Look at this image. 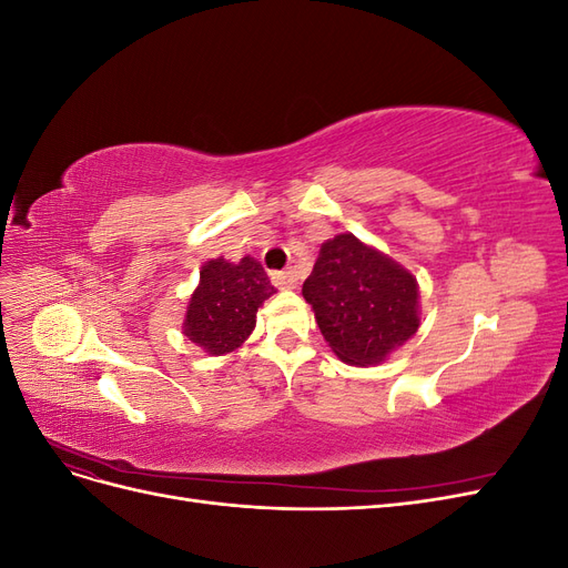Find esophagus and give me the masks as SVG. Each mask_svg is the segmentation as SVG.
Masks as SVG:
<instances>
[{
	"label": "esophagus",
	"instance_id": "1",
	"mask_svg": "<svg viewBox=\"0 0 568 568\" xmlns=\"http://www.w3.org/2000/svg\"><path fill=\"white\" fill-rule=\"evenodd\" d=\"M272 282H274V286H280V288H296L298 272L294 267L282 270V272H272Z\"/></svg>",
	"mask_w": 568,
	"mask_h": 568
}]
</instances>
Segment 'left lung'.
Listing matches in <instances>:
<instances>
[{
  "label": "left lung",
  "mask_w": 568,
  "mask_h": 568,
  "mask_svg": "<svg viewBox=\"0 0 568 568\" xmlns=\"http://www.w3.org/2000/svg\"><path fill=\"white\" fill-rule=\"evenodd\" d=\"M303 298L332 351L355 367L384 363L419 329L417 280L353 234L322 244Z\"/></svg>",
  "instance_id": "1"
}]
</instances>
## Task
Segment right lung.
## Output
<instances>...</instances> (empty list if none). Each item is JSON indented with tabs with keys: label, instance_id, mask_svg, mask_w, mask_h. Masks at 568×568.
<instances>
[{
	"label": "right lung",
	"instance_id": "add662e5",
	"mask_svg": "<svg viewBox=\"0 0 568 568\" xmlns=\"http://www.w3.org/2000/svg\"><path fill=\"white\" fill-rule=\"evenodd\" d=\"M274 291L263 265L248 255L239 265L225 257L209 261L186 307V338L211 355L232 353L251 336L257 307Z\"/></svg>",
	"mask_w": 568,
	"mask_h": 568
}]
</instances>
